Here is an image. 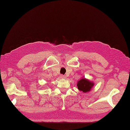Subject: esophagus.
<instances>
[{
  "label": "esophagus",
  "instance_id": "1",
  "mask_svg": "<svg viewBox=\"0 0 130 130\" xmlns=\"http://www.w3.org/2000/svg\"><path fill=\"white\" fill-rule=\"evenodd\" d=\"M60 77H61V78H66V76H65V75H62V74H61V75H60Z\"/></svg>",
  "mask_w": 130,
  "mask_h": 130
}]
</instances>
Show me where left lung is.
Listing matches in <instances>:
<instances>
[{"mask_svg": "<svg viewBox=\"0 0 130 130\" xmlns=\"http://www.w3.org/2000/svg\"><path fill=\"white\" fill-rule=\"evenodd\" d=\"M93 86L94 84L92 82H90L87 79H86L85 78H83L79 80L77 84L78 89L80 91H83L84 93L90 91Z\"/></svg>", "mask_w": 130, "mask_h": 130, "instance_id": "1", "label": "left lung"}]
</instances>
